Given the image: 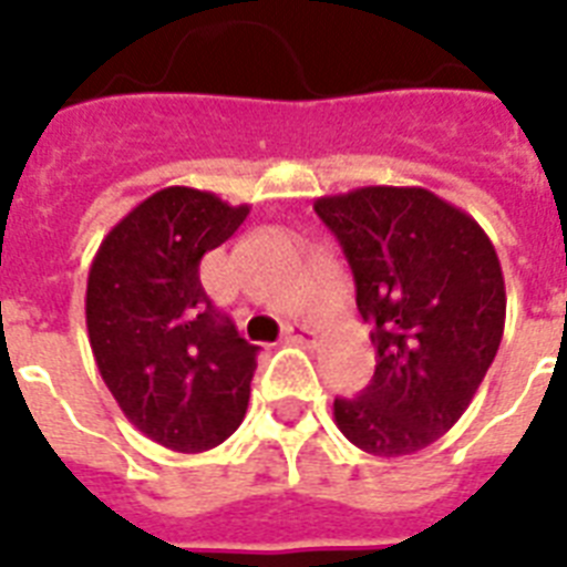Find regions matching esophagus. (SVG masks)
Masks as SVG:
<instances>
[{"label": "esophagus", "instance_id": "esophagus-1", "mask_svg": "<svg viewBox=\"0 0 567 567\" xmlns=\"http://www.w3.org/2000/svg\"><path fill=\"white\" fill-rule=\"evenodd\" d=\"M285 341H288V344H300V347H318L320 336H318V329L306 327V323H293V327L285 329Z\"/></svg>", "mask_w": 567, "mask_h": 567}]
</instances>
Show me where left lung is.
<instances>
[{"label": "left lung", "instance_id": "left-lung-1", "mask_svg": "<svg viewBox=\"0 0 567 567\" xmlns=\"http://www.w3.org/2000/svg\"><path fill=\"white\" fill-rule=\"evenodd\" d=\"M315 212L344 249L377 347L371 385L336 400L338 430L379 458L430 447L465 414L501 347L506 285L494 244L426 188L368 185L320 196Z\"/></svg>", "mask_w": 567, "mask_h": 567}]
</instances>
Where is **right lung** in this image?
I'll list each match as a JSON object with an SVG mask.
<instances>
[{"label": "right lung", "instance_id": "1", "mask_svg": "<svg viewBox=\"0 0 567 567\" xmlns=\"http://www.w3.org/2000/svg\"><path fill=\"white\" fill-rule=\"evenodd\" d=\"M212 190H155L102 238L84 318L93 359L132 426L176 453L238 430L258 347L205 297L199 261L247 220Z\"/></svg>", "mask_w": 567, "mask_h": 567}]
</instances>
